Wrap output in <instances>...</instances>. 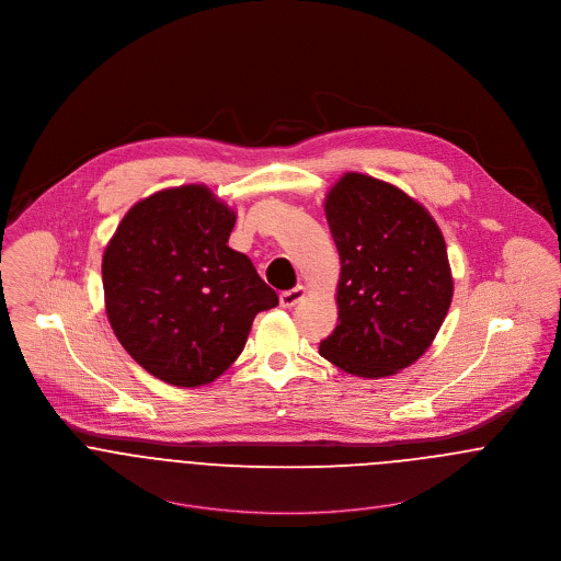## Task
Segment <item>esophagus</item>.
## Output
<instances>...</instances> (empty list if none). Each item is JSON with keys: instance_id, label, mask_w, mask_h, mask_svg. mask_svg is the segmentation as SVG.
<instances>
[{"instance_id": "obj_1", "label": "esophagus", "mask_w": 561, "mask_h": 561, "mask_svg": "<svg viewBox=\"0 0 561 561\" xmlns=\"http://www.w3.org/2000/svg\"><path fill=\"white\" fill-rule=\"evenodd\" d=\"M302 298H305V287H302V285H298V287H294V289H289V291H283V294H280V307L291 309V307H296Z\"/></svg>"}]
</instances>
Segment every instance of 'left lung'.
Listing matches in <instances>:
<instances>
[{"mask_svg": "<svg viewBox=\"0 0 561 561\" xmlns=\"http://www.w3.org/2000/svg\"><path fill=\"white\" fill-rule=\"evenodd\" d=\"M341 256L339 323L320 354L360 378L412 365L445 320L454 280L432 216L396 185L347 172L325 198Z\"/></svg>", "mask_w": 561, "mask_h": 561, "instance_id": "8db88e82", "label": "left lung"}]
</instances>
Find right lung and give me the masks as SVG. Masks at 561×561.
Returning <instances> with one entry per match:
<instances>
[{"instance_id":"obj_1","label":"right lung","mask_w":561,"mask_h":561,"mask_svg":"<svg viewBox=\"0 0 561 561\" xmlns=\"http://www.w3.org/2000/svg\"><path fill=\"white\" fill-rule=\"evenodd\" d=\"M236 214L203 185L134 205L103 254L107 320L129 356L174 387H201L240 356L278 296L229 236Z\"/></svg>"}]
</instances>
